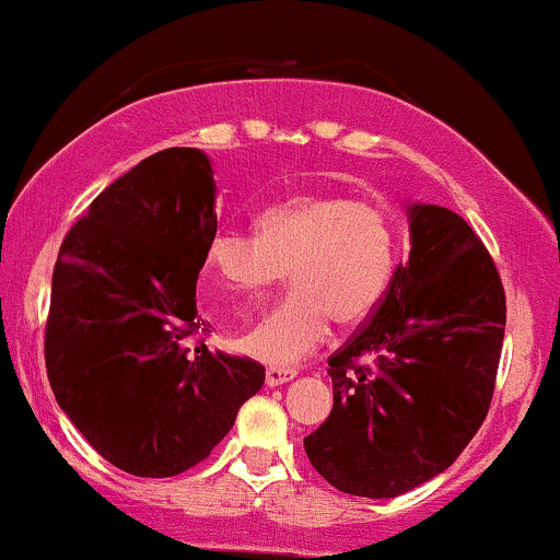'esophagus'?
Segmentation results:
<instances>
[{
    "instance_id": "34e87169",
    "label": "esophagus",
    "mask_w": 560,
    "mask_h": 560,
    "mask_svg": "<svg viewBox=\"0 0 560 560\" xmlns=\"http://www.w3.org/2000/svg\"><path fill=\"white\" fill-rule=\"evenodd\" d=\"M294 376H298V371H292V369H279V365H271V369L266 371V384H268V387H279V384L292 382Z\"/></svg>"
}]
</instances>
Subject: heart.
<instances>
[{"instance_id":"heart-1","label":"heart","mask_w":560,"mask_h":560,"mask_svg":"<svg viewBox=\"0 0 560 560\" xmlns=\"http://www.w3.org/2000/svg\"><path fill=\"white\" fill-rule=\"evenodd\" d=\"M205 266L221 289L258 298L294 287L240 339L262 363L292 365L329 337L334 318L361 324L382 305L395 273V231L374 205L342 195H300L262 210L258 234L218 229Z\"/></svg>"}]
</instances>
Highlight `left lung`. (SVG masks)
Returning <instances> with one entry per match:
<instances>
[{"mask_svg":"<svg viewBox=\"0 0 560 560\" xmlns=\"http://www.w3.org/2000/svg\"><path fill=\"white\" fill-rule=\"evenodd\" d=\"M408 223V262L329 358L334 408L305 436L320 477L361 498H397L453 466L490 410L503 350V281L479 236L440 205H410Z\"/></svg>","mask_w":560,"mask_h":560,"instance_id":"8db88e82","label":"left lung"}]
</instances>
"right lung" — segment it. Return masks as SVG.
Segmentation results:
<instances>
[{
    "label": "right lung",
    "mask_w": 560,
    "mask_h": 560,
    "mask_svg": "<svg viewBox=\"0 0 560 560\" xmlns=\"http://www.w3.org/2000/svg\"><path fill=\"white\" fill-rule=\"evenodd\" d=\"M215 229L208 155L171 147L107 186L57 255L49 384L89 445L133 477L208 458L266 382L249 358L189 347L208 331L195 294Z\"/></svg>",
    "instance_id": "obj_1"
}]
</instances>
